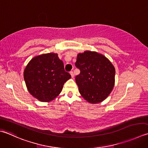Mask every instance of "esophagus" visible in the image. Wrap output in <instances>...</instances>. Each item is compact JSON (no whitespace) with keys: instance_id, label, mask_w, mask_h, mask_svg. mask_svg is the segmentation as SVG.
<instances>
[{"instance_id":"34e87169","label":"esophagus","mask_w":148,"mask_h":148,"mask_svg":"<svg viewBox=\"0 0 148 148\" xmlns=\"http://www.w3.org/2000/svg\"><path fill=\"white\" fill-rule=\"evenodd\" d=\"M70 75H71V77L72 78H73L74 77V73H73V71H70Z\"/></svg>"}]
</instances>
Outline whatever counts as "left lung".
<instances>
[{"instance_id": "8db88e82", "label": "left lung", "mask_w": 148, "mask_h": 148, "mask_svg": "<svg viewBox=\"0 0 148 148\" xmlns=\"http://www.w3.org/2000/svg\"><path fill=\"white\" fill-rule=\"evenodd\" d=\"M75 66L80 71L75 81L82 97L98 103L109 95L114 86L115 68L104 56L86 51L78 53Z\"/></svg>"}]
</instances>
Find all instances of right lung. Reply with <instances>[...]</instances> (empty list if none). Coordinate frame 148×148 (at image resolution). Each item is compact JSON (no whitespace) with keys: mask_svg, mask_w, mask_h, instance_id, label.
<instances>
[{"mask_svg":"<svg viewBox=\"0 0 148 148\" xmlns=\"http://www.w3.org/2000/svg\"><path fill=\"white\" fill-rule=\"evenodd\" d=\"M24 80L29 92L41 101H50L61 92L71 78L57 53H47L33 58L24 70Z\"/></svg>","mask_w":148,"mask_h":148,"instance_id":"obj_1","label":"right lung"}]
</instances>
